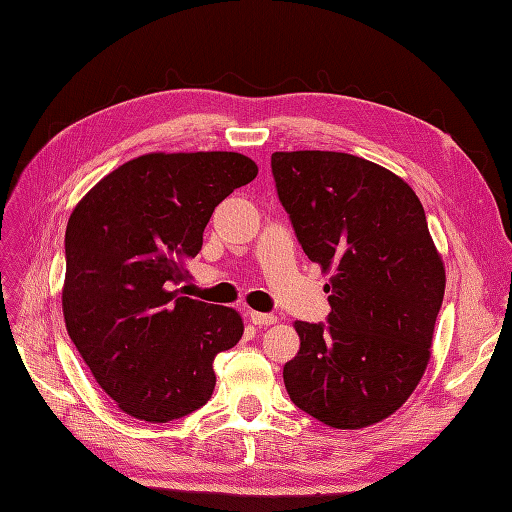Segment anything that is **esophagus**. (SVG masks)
<instances>
[{
  "label": "esophagus",
  "instance_id": "esophagus-1",
  "mask_svg": "<svg viewBox=\"0 0 512 512\" xmlns=\"http://www.w3.org/2000/svg\"><path fill=\"white\" fill-rule=\"evenodd\" d=\"M251 322L255 326H270L277 322V316H272V313H259V311H251Z\"/></svg>",
  "mask_w": 512,
  "mask_h": 512
}]
</instances>
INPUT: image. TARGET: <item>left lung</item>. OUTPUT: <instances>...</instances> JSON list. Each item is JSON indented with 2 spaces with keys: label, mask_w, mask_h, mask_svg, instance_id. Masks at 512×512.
I'll list each match as a JSON object with an SVG mask.
<instances>
[{
  "label": "left lung",
  "mask_w": 512,
  "mask_h": 512,
  "mask_svg": "<svg viewBox=\"0 0 512 512\" xmlns=\"http://www.w3.org/2000/svg\"><path fill=\"white\" fill-rule=\"evenodd\" d=\"M272 175L305 255L331 272L326 324L294 322L285 389L331 428L383 422L424 376L443 303L424 207L391 170L348 153L277 151Z\"/></svg>",
  "instance_id": "8db88e82"
}]
</instances>
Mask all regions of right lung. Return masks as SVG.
<instances>
[{
	"label": "right lung",
	"mask_w": 512,
	"mask_h": 512,
	"mask_svg": "<svg viewBox=\"0 0 512 512\" xmlns=\"http://www.w3.org/2000/svg\"><path fill=\"white\" fill-rule=\"evenodd\" d=\"M257 177L242 153H149L75 205L64 235L67 331L127 415L166 424L212 398L214 359L240 342L231 307L183 296L186 259L220 201Z\"/></svg>",
	"instance_id": "add662e5"
}]
</instances>
